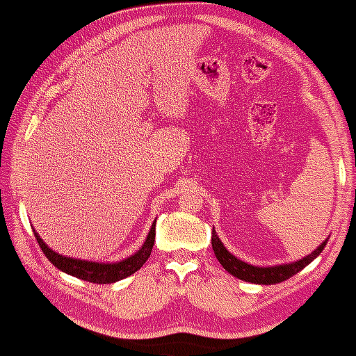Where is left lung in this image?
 <instances>
[{
  "label": "left lung",
  "instance_id": "8db88e82",
  "mask_svg": "<svg viewBox=\"0 0 356 356\" xmlns=\"http://www.w3.org/2000/svg\"><path fill=\"white\" fill-rule=\"evenodd\" d=\"M326 241H323L312 254L305 256L303 259L295 261V263L259 268V266H252V264L244 263V261H241L236 256H232L231 252L224 248V244L220 243V239L218 238V234H216V231L212 229V249H214V254L218 257L219 263L222 264V268L226 269L227 273H231L232 276L254 284H276V283H281V281H286L288 277L295 276L296 273H300L305 266H308L314 257L320 256V252L326 246Z\"/></svg>",
  "mask_w": 356,
  "mask_h": 356
}]
</instances>
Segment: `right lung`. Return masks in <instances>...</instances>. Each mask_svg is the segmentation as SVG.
Here are the masks:
<instances>
[{"mask_svg": "<svg viewBox=\"0 0 356 356\" xmlns=\"http://www.w3.org/2000/svg\"><path fill=\"white\" fill-rule=\"evenodd\" d=\"M33 232H35L36 241H38L40 248H42L43 254L47 256L48 261H51L53 266L58 268L60 271L79 277V280L88 281V283L108 284L134 275V273L138 271V269L144 266V263L149 259L150 252H152V248H154L155 222L152 224V227H150L145 243L142 244V248L138 249L136 254L129 256L127 259L118 261V263H93V261H81V259H73V257L61 256L43 243V239L40 238L38 232L35 229Z\"/></svg>", "mask_w": 356, "mask_h": 356, "instance_id": "1", "label": "right lung"}]
</instances>
